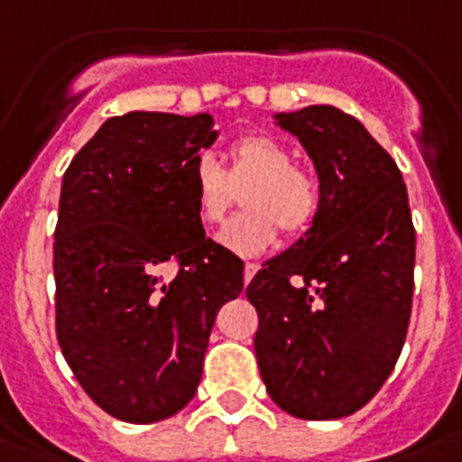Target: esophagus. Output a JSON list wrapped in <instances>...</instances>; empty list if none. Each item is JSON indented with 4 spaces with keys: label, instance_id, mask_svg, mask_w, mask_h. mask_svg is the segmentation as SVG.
<instances>
[{
    "label": "esophagus",
    "instance_id": "obj_1",
    "mask_svg": "<svg viewBox=\"0 0 462 462\" xmlns=\"http://www.w3.org/2000/svg\"><path fill=\"white\" fill-rule=\"evenodd\" d=\"M256 271H259V263H254V262H246L245 263V283H249V281L254 278Z\"/></svg>",
    "mask_w": 462,
    "mask_h": 462
}]
</instances>
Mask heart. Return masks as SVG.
<instances>
[{
  "mask_svg": "<svg viewBox=\"0 0 462 462\" xmlns=\"http://www.w3.org/2000/svg\"><path fill=\"white\" fill-rule=\"evenodd\" d=\"M242 191V210L220 232V242L239 254H259L278 237H298L315 223L322 203L317 176L293 164V154L269 135H245L230 147V167L223 169L210 154L193 162L191 184L196 213L206 227H216L227 216L235 189Z\"/></svg>",
  "mask_w": 462,
  "mask_h": 462,
  "instance_id": "obj_1",
  "label": "heart"
}]
</instances>
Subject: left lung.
Segmentation results:
<instances>
[{
  "label": "left lung",
  "mask_w": 462,
  "mask_h": 462,
  "mask_svg": "<svg viewBox=\"0 0 462 462\" xmlns=\"http://www.w3.org/2000/svg\"><path fill=\"white\" fill-rule=\"evenodd\" d=\"M276 118L315 162L322 203L305 237L246 286L259 312L256 361L281 410L341 419L371 402L404 346L417 249L407 186L395 160L341 108Z\"/></svg>",
  "instance_id": "8db88e82"
}]
</instances>
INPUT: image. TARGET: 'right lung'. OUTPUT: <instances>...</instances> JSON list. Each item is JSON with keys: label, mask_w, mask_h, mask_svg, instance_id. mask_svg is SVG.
<instances>
[{"label": "right lung", "mask_w": 462, "mask_h": 462, "mask_svg": "<svg viewBox=\"0 0 462 462\" xmlns=\"http://www.w3.org/2000/svg\"><path fill=\"white\" fill-rule=\"evenodd\" d=\"M216 137L208 114L130 111L62 176L55 334L84 393L121 421L152 424L191 402L217 310L245 288V262L196 213L193 162Z\"/></svg>", "instance_id": "right-lung-1"}]
</instances>
